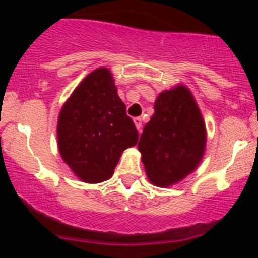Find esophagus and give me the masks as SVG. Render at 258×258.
Returning a JSON list of instances; mask_svg holds the SVG:
<instances>
[{
  "label": "esophagus",
  "instance_id": "esophagus-1",
  "mask_svg": "<svg viewBox=\"0 0 258 258\" xmlns=\"http://www.w3.org/2000/svg\"><path fill=\"white\" fill-rule=\"evenodd\" d=\"M133 121H134V124H136V127L137 129H138V132H142V118L141 117H134L133 118Z\"/></svg>",
  "mask_w": 258,
  "mask_h": 258
}]
</instances>
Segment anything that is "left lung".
<instances>
[{"label":"left lung","instance_id":"8db88e82","mask_svg":"<svg viewBox=\"0 0 258 258\" xmlns=\"http://www.w3.org/2000/svg\"><path fill=\"white\" fill-rule=\"evenodd\" d=\"M154 109L138 150L150 181L168 187L194 172L202 161L206 124L192 94L183 85L160 93Z\"/></svg>","mask_w":258,"mask_h":258}]
</instances>
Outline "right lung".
Returning a JSON list of instances; mask_svg holds the SVG:
<instances>
[{"label":"right lung","mask_w":258,"mask_h":258,"mask_svg":"<svg viewBox=\"0 0 258 258\" xmlns=\"http://www.w3.org/2000/svg\"><path fill=\"white\" fill-rule=\"evenodd\" d=\"M61 159L86 183L107 181L138 132L117 95L112 74L101 67L80 83L58 117Z\"/></svg>","instance_id":"obj_1"}]
</instances>
